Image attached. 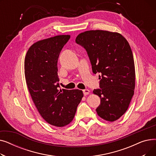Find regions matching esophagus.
Segmentation results:
<instances>
[{
    "mask_svg": "<svg viewBox=\"0 0 156 156\" xmlns=\"http://www.w3.org/2000/svg\"><path fill=\"white\" fill-rule=\"evenodd\" d=\"M83 94H84V95H88L89 94H90V90H87V89H86V90H83Z\"/></svg>",
    "mask_w": 156,
    "mask_h": 156,
    "instance_id": "1",
    "label": "esophagus"
}]
</instances>
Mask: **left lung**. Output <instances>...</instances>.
Listing matches in <instances>:
<instances>
[{"instance_id": "obj_1", "label": "left lung", "mask_w": 156, "mask_h": 156, "mask_svg": "<svg viewBox=\"0 0 156 156\" xmlns=\"http://www.w3.org/2000/svg\"><path fill=\"white\" fill-rule=\"evenodd\" d=\"M76 42L83 47L94 74L100 73V89L93 93L101 99L99 116L112 122L127 111L135 87L133 55L126 39L117 32L89 30L80 34Z\"/></svg>"}]
</instances>
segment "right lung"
Returning a JSON list of instances; mask_svg holds the SVG:
<instances>
[{
  "mask_svg": "<svg viewBox=\"0 0 156 156\" xmlns=\"http://www.w3.org/2000/svg\"><path fill=\"white\" fill-rule=\"evenodd\" d=\"M70 35H57L39 40L28 50L24 75L31 99L43 119L51 125L63 127L75 117L82 90H59L57 61Z\"/></svg>",
  "mask_w": 156,
  "mask_h": 156,
  "instance_id": "add662e5",
  "label": "right lung"
}]
</instances>
